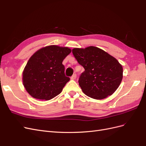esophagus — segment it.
<instances>
[{
    "mask_svg": "<svg viewBox=\"0 0 146 146\" xmlns=\"http://www.w3.org/2000/svg\"><path fill=\"white\" fill-rule=\"evenodd\" d=\"M76 77H77L76 74H74L72 75V76L71 77H70V79H71V80H75V79L76 78Z\"/></svg>",
    "mask_w": 146,
    "mask_h": 146,
    "instance_id": "obj_1",
    "label": "esophagus"
}]
</instances>
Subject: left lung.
<instances>
[{"label":"left lung","instance_id":"1","mask_svg":"<svg viewBox=\"0 0 146 146\" xmlns=\"http://www.w3.org/2000/svg\"><path fill=\"white\" fill-rule=\"evenodd\" d=\"M72 54L85 69L78 80L84 94L100 100L116 91L122 80L123 68L114 57L94 46L74 48Z\"/></svg>","mask_w":146,"mask_h":146}]
</instances>
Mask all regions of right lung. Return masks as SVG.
<instances>
[{
    "label": "right lung",
    "instance_id": "1",
    "mask_svg": "<svg viewBox=\"0 0 146 146\" xmlns=\"http://www.w3.org/2000/svg\"><path fill=\"white\" fill-rule=\"evenodd\" d=\"M70 52L67 47L51 45L34 53L23 72L24 86L31 96L48 100L61 93L70 80L62 62Z\"/></svg>",
    "mask_w": 146,
    "mask_h": 146
}]
</instances>
